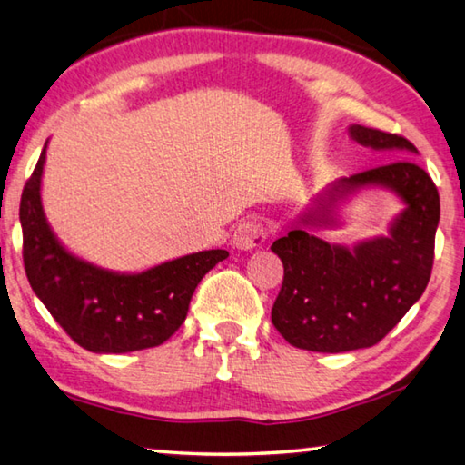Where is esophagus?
<instances>
[{"label": "esophagus", "instance_id": "esophagus-1", "mask_svg": "<svg viewBox=\"0 0 465 465\" xmlns=\"http://www.w3.org/2000/svg\"><path fill=\"white\" fill-rule=\"evenodd\" d=\"M266 242V227L258 222H242L233 232V246L240 250L261 248Z\"/></svg>", "mask_w": 465, "mask_h": 465}]
</instances>
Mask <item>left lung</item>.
I'll return each mask as SVG.
<instances>
[{
  "instance_id": "8db88e82",
  "label": "left lung",
  "mask_w": 465,
  "mask_h": 465,
  "mask_svg": "<svg viewBox=\"0 0 465 465\" xmlns=\"http://www.w3.org/2000/svg\"><path fill=\"white\" fill-rule=\"evenodd\" d=\"M351 137L373 149L416 152L402 135L361 124H352ZM369 184L388 186L406 203L388 238L349 250L297 227L272 242L271 250L281 258L285 274L271 318L297 349L344 352L373 346L429 285L440 203L432 178L414 160L402 157L338 180L322 199V219L328 204ZM303 223L322 222L318 213H310Z\"/></svg>"
}]
</instances>
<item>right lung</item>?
<instances>
[{"instance_id":"obj_1","label":"right lung","mask_w":465,"mask_h":465,"mask_svg":"<svg viewBox=\"0 0 465 465\" xmlns=\"http://www.w3.org/2000/svg\"><path fill=\"white\" fill-rule=\"evenodd\" d=\"M46 143L20 201L22 258L30 287L74 342L92 352H133L183 326L201 279L227 250H204L139 274L96 269L69 254L46 225L41 176Z\"/></svg>"}]
</instances>
